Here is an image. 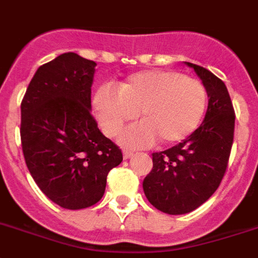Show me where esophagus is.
<instances>
[{
	"label": "esophagus",
	"instance_id": "1",
	"mask_svg": "<svg viewBox=\"0 0 258 258\" xmlns=\"http://www.w3.org/2000/svg\"><path fill=\"white\" fill-rule=\"evenodd\" d=\"M131 157H134V152H128V151L123 152V158H124V160H128V158H131Z\"/></svg>",
	"mask_w": 258,
	"mask_h": 258
}]
</instances>
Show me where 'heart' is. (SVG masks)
Segmentation results:
<instances>
[{"label":"heart","mask_w":258,"mask_h":258,"mask_svg":"<svg viewBox=\"0 0 258 258\" xmlns=\"http://www.w3.org/2000/svg\"><path fill=\"white\" fill-rule=\"evenodd\" d=\"M208 106V92L200 80L174 70H152L130 75L113 89L102 87L93 97L97 122L115 138L136 118L142 123L120 138L128 148L172 147L199 128Z\"/></svg>","instance_id":"heart-1"}]
</instances>
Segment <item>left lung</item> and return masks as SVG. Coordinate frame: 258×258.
Listing matches in <instances>:
<instances>
[{
  "mask_svg": "<svg viewBox=\"0 0 258 258\" xmlns=\"http://www.w3.org/2000/svg\"><path fill=\"white\" fill-rule=\"evenodd\" d=\"M185 63L207 88V114L184 142L152 154L153 169L143 182L148 201L172 216L197 209L217 191L234 142L235 111L225 83L204 67Z\"/></svg>",
  "mask_w": 258,
  "mask_h": 258,
  "instance_id": "obj_1",
  "label": "left lung"
}]
</instances>
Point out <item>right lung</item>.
I'll use <instances>...</instances> for the list:
<instances>
[{
    "mask_svg": "<svg viewBox=\"0 0 258 258\" xmlns=\"http://www.w3.org/2000/svg\"><path fill=\"white\" fill-rule=\"evenodd\" d=\"M95 67L76 53H63L37 69L22 100L26 165L42 194L64 209L101 200L107 174L123 160L91 114Z\"/></svg>",
    "mask_w": 258,
    "mask_h": 258,
    "instance_id": "add662e5",
    "label": "right lung"
}]
</instances>
